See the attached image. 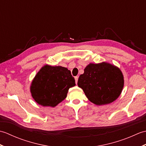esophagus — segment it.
I'll return each mask as SVG.
<instances>
[{
    "instance_id": "esophagus-1",
    "label": "esophagus",
    "mask_w": 146,
    "mask_h": 146,
    "mask_svg": "<svg viewBox=\"0 0 146 146\" xmlns=\"http://www.w3.org/2000/svg\"><path fill=\"white\" fill-rule=\"evenodd\" d=\"M75 80L76 83H77V82H78V76H75Z\"/></svg>"
}]
</instances>
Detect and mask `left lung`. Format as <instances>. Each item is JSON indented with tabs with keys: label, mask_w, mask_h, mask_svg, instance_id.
I'll list each match as a JSON object with an SVG mask.
<instances>
[{
	"label": "left lung",
	"mask_w": 146,
	"mask_h": 146,
	"mask_svg": "<svg viewBox=\"0 0 146 146\" xmlns=\"http://www.w3.org/2000/svg\"><path fill=\"white\" fill-rule=\"evenodd\" d=\"M78 85L92 103L108 104L115 100L122 92L123 76L120 69L109 63H90L80 76Z\"/></svg>",
	"instance_id": "obj_1"
}]
</instances>
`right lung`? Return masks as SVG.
<instances>
[{"label": "right lung", "mask_w": 146, "mask_h": 146, "mask_svg": "<svg viewBox=\"0 0 146 146\" xmlns=\"http://www.w3.org/2000/svg\"><path fill=\"white\" fill-rule=\"evenodd\" d=\"M75 80L66 68L45 65L34 78L31 86L33 98L42 106L54 107L64 100Z\"/></svg>", "instance_id": "right-lung-1"}]
</instances>
